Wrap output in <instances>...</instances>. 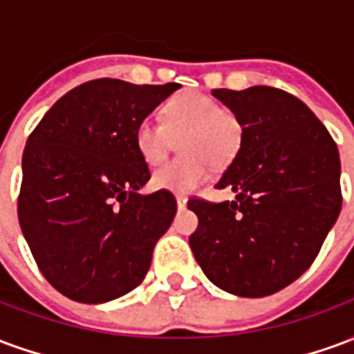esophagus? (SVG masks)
I'll list each match as a JSON object with an SVG mask.
<instances>
[{"instance_id": "esophagus-1", "label": "esophagus", "mask_w": 354, "mask_h": 354, "mask_svg": "<svg viewBox=\"0 0 354 354\" xmlns=\"http://www.w3.org/2000/svg\"><path fill=\"white\" fill-rule=\"evenodd\" d=\"M176 205H178V208L187 207V197H184V195H176Z\"/></svg>"}]
</instances>
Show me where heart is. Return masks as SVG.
I'll return each mask as SVG.
<instances>
[{
  "label": "heart",
  "instance_id": "heart-1",
  "mask_svg": "<svg viewBox=\"0 0 354 354\" xmlns=\"http://www.w3.org/2000/svg\"><path fill=\"white\" fill-rule=\"evenodd\" d=\"M182 136L180 149L185 157L165 162L155 170L151 185L162 192L187 195L210 176L208 161L222 167L241 146L237 117L207 94H182L165 106V124L153 119L140 121L134 144L146 165L155 167L167 159L172 136Z\"/></svg>",
  "mask_w": 354,
  "mask_h": 354
}]
</instances>
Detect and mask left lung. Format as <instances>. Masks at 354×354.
<instances>
[{"label": "left lung", "instance_id": "1", "mask_svg": "<svg viewBox=\"0 0 354 354\" xmlns=\"http://www.w3.org/2000/svg\"><path fill=\"white\" fill-rule=\"evenodd\" d=\"M243 129L218 189L235 201L189 199L199 218L195 260L218 288L271 296L309 269L342 210L337 146L304 102L273 87L214 88Z\"/></svg>", "mask_w": 354, "mask_h": 354}]
</instances>
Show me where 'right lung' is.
Listing matches in <instances>:
<instances>
[{
    "mask_svg": "<svg viewBox=\"0 0 354 354\" xmlns=\"http://www.w3.org/2000/svg\"><path fill=\"white\" fill-rule=\"evenodd\" d=\"M178 83L96 80L66 93L22 155L19 222L43 277L81 304H106L144 281L176 214L151 178L134 132Z\"/></svg>",
    "mask_w": 354,
    "mask_h": 354,
    "instance_id": "obj_1",
    "label": "right lung"
}]
</instances>
